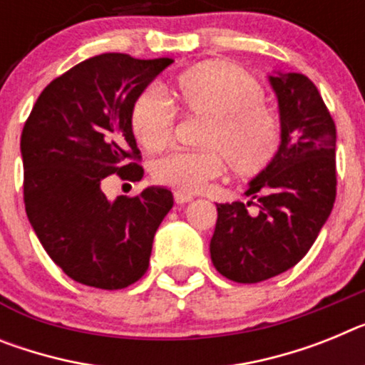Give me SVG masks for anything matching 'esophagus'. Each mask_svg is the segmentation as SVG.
<instances>
[{
    "instance_id": "obj_1",
    "label": "esophagus",
    "mask_w": 365,
    "mask_h": 365,
    "mask_svg": "<svg viewBox=\"0 0 365 365\" xmlns=\"http://www.w3.org/2000/svg\"><path fill=\"white\" fill-rule=\"evenodd\" d=\"M175 201L179 205H186V203H190V201H194V195L186 194V192H179V190H177V192H175Z\"/></svg>"
}]
</instances>
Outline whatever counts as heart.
Returning a JSON list of instances; mask_svg holds the SVG:
<instances>
[{
  "instance_id": "b5f03b06",
  "label": "heart",
  "mask_w": 365,
  "mask_h": 365,
  "mask_svg": "<svg viewBox=\"0 0 365 365\" xmlns=\"http://www.w3.org/2000/svg\"><path fill=\"white\" fill-rule=\"evenodd\" d=\"M171 92L180 107L207 116L203 149H175L153 164V177L179 192H197L225 171L227 162L240 175L266 170L280 149L282 133L264 88L251 73L227 61H208L175 77ZM130 129L142 148L158 151L175 130V108L157 88L136 98Z\"/></svg>"
}]
</instances>
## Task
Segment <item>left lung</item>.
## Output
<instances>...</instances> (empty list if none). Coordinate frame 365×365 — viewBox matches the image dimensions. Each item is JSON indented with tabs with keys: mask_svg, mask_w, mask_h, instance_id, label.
<instances>
[{
	"mask_svg": "<svg viewBox=\"0 0 365 365\" xmlns=\"http://www.w3.org/2000/svg\"><path fill=\"white\" fill-rule=\"evenodd\" d=\"M282 142L275 160L245 192L258 201L216 205L210 258L229 280L253 284L284 273L308 253L336 199V125L316 85L303 73L269 76Z\"/></svg>",
	"mask_w": 365,
	"mask_h": 365,
	"instance_id": "left-lung-1",
	"label": "left lung"
}]
</instances>
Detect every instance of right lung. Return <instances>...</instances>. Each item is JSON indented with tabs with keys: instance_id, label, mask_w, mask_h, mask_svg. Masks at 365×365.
Wrapping results in <instances>:
<instances>
[{
	"instance_id": "obj_1",
	"label": "right lung",
	"mask_w": 365,
	"mask_h": 365,
	"mask_svg": "<svg viewBox=\"0 0 365 365\" xmlns=\"http://www.w3.org/2000/svg\"><path fill=\"white\" fill-rule=\"evenodd\" d=\"M171 58L103 53L53 79L21 130L24 203L34 232L70 279L121 289L148 272L153 238L173 207L168 188L108 201L101 180H140L130 110Z\"/></svg>"
}]
</instances>
